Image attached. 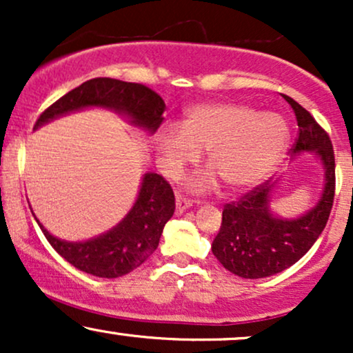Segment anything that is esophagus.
<instances>
[{"label": "esophagus", "instance_id": "obj_1", "mask_svg": "<svg viewBox=\"0 0 353 353\" xmlns=\"http://www.w3.org/2000/svg\"><path fill=\"white\" fill-rule=\"evenodd\" d=\"M190 205H192V202L188 201V199H184V197H182V196H177L176 197V212L177 214H182V212H184V210H188Z\"/></svg>", "mask_w": 353, "mask_h": 353}]
</instances>
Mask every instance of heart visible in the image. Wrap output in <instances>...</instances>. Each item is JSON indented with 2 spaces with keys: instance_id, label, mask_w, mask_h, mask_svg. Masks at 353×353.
<instances>
[{
  "instance_id": "obj_1",
  "label": "heart",
  "mask_w": 353,
  "mask_h": 353,
  "mask_svg": "<svg viewBox=\"0 0 353 353\" xmlns=\"http://www.w3.org/2000/svg\"><path fill=\"white\" fill-rule=\"evenodd\" d=\"M289 139V124L279 112H259L237 103H202L184 112L181 128L164 125L156 148L161 169L171 179L205 151L210 169L189 182L190 190L212 189L221 179L229 190L242 192L274 172Z\"/></svg>"
}]
</instances>
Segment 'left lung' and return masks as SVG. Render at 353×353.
<instances>
[{
    "label": "left lung",
    "mask_w": 353,
    "mask_h": 353,
    "mask_svg": "<svg viewBox=\"0 0 353 353\" xmlns=\"http://www.w3.org/2000/svg\"><path fill=\"white\" fill-rule=\"evenodd\" d=\"M283 98L292 106L299 124L292 157L314 154L323 171V188L319 201L294 217L279 216L270 208L277 182L245 194L237 204L225 205L212 254L229 272L242 279L270 277L301 261L322 234L334 204L335 159L329 136L307 109L289 96Z\"/></svg>",
    "instance_id": "1"
}]
</instances>
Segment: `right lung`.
I'll use <instances>...</instances> for the list:
<instances>
[{"label":"right lung","mask_w":353,"mask_h":353,"mask_svg":"<svg viewBox=\"0 0 353 353\" xmlns=\"http://www.w3.org/2000/svg\"><path fill=\"white\" fill-rule=\"evenodd\" d=\"M106 109L124 117L132 128L145 134H154L163 123L165 104L152 89L136 83L119 79L96 78L51 104L36 121L34 129L59 119V117L84 111V109ZM174 192L163 176L145 172L141 179L137 197L129 212L119 222L99 236L86 241L59 239L38 222L44 237L64 261L83 272L103 279H116L132 272L159 245L165 222L172 217Z\"/></svg>","instance_id":"1"}]
</instances>
